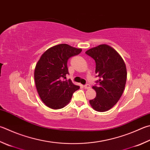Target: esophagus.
Listing matches in <instances>:
<instances>
[{"label": "esophagus", "instance_id": "esophagus-1", "mask_svg": "<svg viewBox=\"0 0 150 150\" xmlns=\"http://www.w3.org/2000/svg\"><path fill=\"white\" fill-rule=\"evenodd\" d=\"M84 88H85V89H89L90 88H91V85H90L89 84H86L84 86Z\"/></svg>", "mask_w": 150, "mask_h": 150}]
</instances>
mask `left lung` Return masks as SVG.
<instances>
[{
	"label": "left lung",
	"mask_w": 150,
	"mask_h": 150,
	"mask_svg": "<svg viewBox=\"0 0 150 150\" xmlns=\"http://www.w3.org/2000/svg\"><path fill=\"white\" fill-rule=\"evenodd\" d=\"M96 62V77L99 80L92 87L96 92L90 104L97 111L103 112L115 105L124 91L127 81V68L123 59L115 49L100 45L85 52Z\"/></svg>",
	"instance_id": "1"
}]
</instances>
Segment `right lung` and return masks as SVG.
Listing matches in <instances>:
<instances>
[{
  "instance_id": "add662e5",
  "label": "right lung",
  "mask_w": 150,
  "mask_h": 150,
  "mask_svg": "<svg viewBox=\"0 0 150 150\" xmlns=\"http://www.w3.org/2000/svg\"><path fill=\"white\" fill-rule=\"evenodd\" d=\"M82 51L67 44H60L45 52L35 69L34 78L38 93L45 105L54 110L65 107L74 92L79 89L71 79L65 80L69 74L67 60Z\"/></svg>"
}]
</instances>
